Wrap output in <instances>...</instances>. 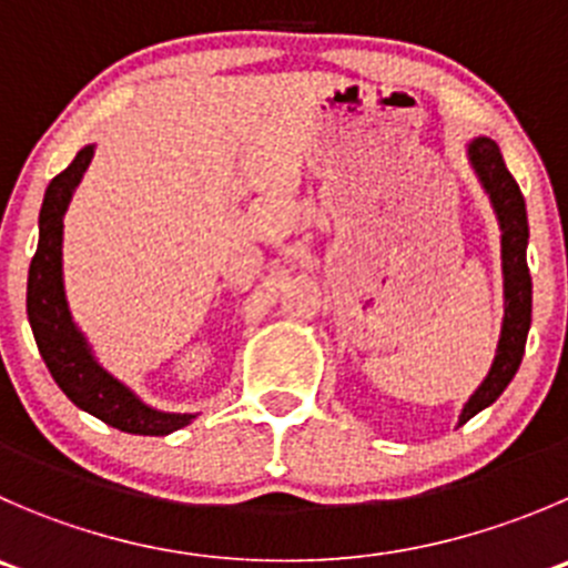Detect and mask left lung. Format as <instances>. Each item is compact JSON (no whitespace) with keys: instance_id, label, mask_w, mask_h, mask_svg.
Here are the masks:
<instances>
[{"instance_id":"1","label":"left lung","mask_w":568,"mask_h":568,"mask_svg":"<svg viewBox=\"0 0 568 568\" xmlns=\"http://www.w3.org/2000/svg\"><path fill=\"white\" fill-rule=\"evenodd\" d=\"M469 161L480 178L483 189L491 196V205L497 211L499 230H503V274H505V318L503 335L497 344V357L491 363V372L483 379L480 388L471 394L464 405L460 424L469 422L471 416L497 402V396L508 388L519 368L521 355H525L527 329H530L532 313V280L527 268V207L519 185L505 169L503 152L491 138H475L469 144Z\"/></svg>"}]
</instances>
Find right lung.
Listing matches in <instances>:
<instances>
[{
  "label": "right lung",
  "mask_w": 568,
  "mask_h": 568,
  "mask_svg": "<svg viewBox=\"0 0 568 568\" xmlns=\"http://www.w3.org/2000/svg\"><path fill=\"white\" fill-rule=\"evenodd\" d=\"M93 146L77 152L71 166L49 183L38 216V250L27 277V316L38 352L52 372L54 383L77 407L102 418L115 430L135 436H166L191 424V413H161L138 399L113 374L93 361L85 338L71 322L63 291V213L71 194L80 185Z\"/></svg>",
  "instance_id": "1"
}]
</instances>
